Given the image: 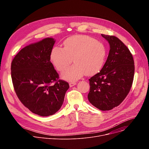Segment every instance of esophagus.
Masks as SVG:
<instances>
[{"label":"esophagus","instance_id":"1","mask_svg":"<svg viewBox=\"0 0 149 149\" xmlns=\"http://www.w3.org/2000/svg\"><path fill=\"white\" fill-rule=\"evenodd\" d=\"M76 84H77V83L75 82H70V84H69L70 87H72L74 86L75 85H76Z\"/></svg>","mask_w":149,"mask_h":149}]
</instances>
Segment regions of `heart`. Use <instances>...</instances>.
<instances>
[{"mask_svg":"<svg viewBox=\"0 0 149 149\" xmlns=\"http://www.w3.org/2000/svg\"><path fill=\"white\" fill-rule=\"evenodd\" d=\"M107 56V49L101 42L87 35L70 36L63 41V48L55 47L51 60L57 70L62 71L73 61L74 64L62 73L64 79L74 81L87 75H93L102 69Z\"/></svg>","mask_w":149,"mask_h":149,"instance_id":"obj_1","label":"heart"}]
</instances>
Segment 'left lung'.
I'll return each mask as SVG.
<instances>
[{
	"label": "left lung",
	"mask_w": 149,
	"mask_h": 149,
	"mask_svg": "<svg viewBox=\"0 0 149 149\" xmlns=\"http://www.w3.org/2000/svg\"><path fill=\"white\" fill-rule=\"evenodd\" d=\"M101 36L110 44V49L100 72L89 79L88 99L102 111L117 107L130 91L134 74L132 54L123 42L113 35Z\"/></svg>",
	"instance_id": "1"
}]
</instances>
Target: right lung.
<instances>
[{"instance_id": "add662e5", "label": "right lung", "mask_w": 149, "mask_h": 149, "mask_svg": "<svg viewBox=\"0 0 149 149\" xmlns=\"http://www.w3.org/2000/svg\"><path fill=\"white\" fill-rule=\"evenodd\" d=\"M55 40L47 38L21 49L11 63L15 91L24 106L42 117L52 116L61 107L69 84L59 79L51 62Z\"/></svg>"}]
</instances>
